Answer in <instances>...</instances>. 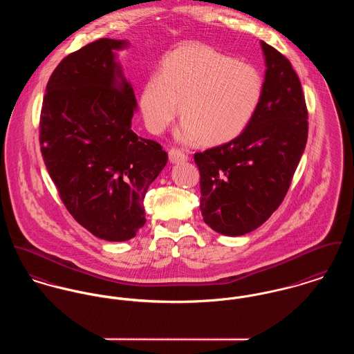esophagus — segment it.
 <instances>
[{
    "instance_id": "34e87169",
    "label": "esophagus",
    "mask_w": 354,
    "mask_h": 354,
    "mask_svg": "<svg viewBox=\"0 0 354 354\" xmlns=\"http://www.w3.org/2000/svg\"><path fill=\"white\" fill-rule=\"evenodd\" d=\"M169 161L171 163H183V162L188 161V156H185L183 151H180L177 149H171L169 151Z\"/></svg>"
}]
</instances>
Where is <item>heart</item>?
I'll return each mask as SVG.
<instances>
[{
    "instance_id": "heart-1",
    "label": "heart",
    "mask_w": 354,
    "mask_h": 354,
    "mask_svg": "<svg viewBox=\"0 0 354 354\" xmlns=\"http://www.w3.org/2000/svg\"><path fill=\"white\" fill-rule=\"evenodd\" d=\"M263 80L257 67L201 43H185L162 61L143 85L139 106L146 127L161 133L177 116L184 143H225L239 136L257 113Z\"/></svg>"
}]
</instances>
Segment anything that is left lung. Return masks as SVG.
Returning <instances> with one entry per match:
<instances>
[{
  "label": "left lung",
  "instance_id": "left-lung-1",
  "mask_svg": "<svg viewBox=\"0 0 354 354\" xmlns=\"http://www.w3.org/2000/svg\"><path fill=\"white\" fill-rule=\"evenodd\" d=\"M261 47L263 93L252 123L235 139L194 154L203 219L228 236L256 230L279 208L307 143L300 80L281 53L265 41Z\"/></svg>",
  "mask_w": 354,
  "mask_h": 354
}]
</instances>
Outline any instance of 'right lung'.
Instances as JSON below:
<instances>
[{"label":"right lung","mask_w":354,"mask_h":354,"mask_svg":"<svg viewBox=\"0 0 354 354\" xmlns=\"http://www.w3.org/2000/svg\"><path fill=\"white\" fill-rule=\"evenodd\" d=\"M127 46L104 37L67 55L48 80L40 115L41 156L64 207L111 242L145 225V196L167 162L160 143L131 129L136 98L116 61Z\"/></svg>","instance_id":"obj_1"}]
</instances>
